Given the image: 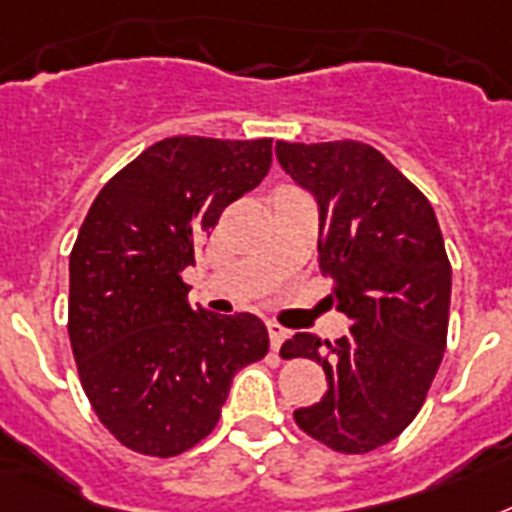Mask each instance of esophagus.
Listing matches in <instances>:
<instances>
[{
  "label": "esophagus",
  "mask_w": 512,
  "mask_h": 512,
  "mask_svg": "<svg viewBox=\"0 0 512 512\" xmlns=\"http://www.w3.org/2000/svg\"><path fill=\"white\" fill-rule=\"evenodd\" d=\"M266 329H269V340H272V348L277 350L282 342H285L287 329L282 327V324H277V322H269V324H266Z\"/></svg>",
  "instance_id": "obj_1"
}]
</instances>
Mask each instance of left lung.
Here are the masks:
<instances>
[{"instance_id":"obj_1","label":"left lung","mask_w":512,"mask_h":512,"mask_svg":"<svg viewBox=\"0 0 512 512\" xmlns=\"http://www.w3.org/2000/svg\"><path fill=\"white\" fill-rule=\"evenodd\" d=\"M277 162L319 206V266L350 332H298L285 358L322 363L327 392L295 424L337 453H371L411 424L447 342L453 269L426 196L361 141H277Z\"/></svg>"}]
</instances>
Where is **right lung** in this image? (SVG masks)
I'll return each mask as SVG.
<instances>
[{
  "instance_id": "add662e5",
  "label": "right lung",
  "mask_w": 512,
  "mask_h": 512,
  "mask_svg": "<svg viewBox=\"0 0 512 512\" xmlns=\"http://www.w3.org/2000/svg\"><path fill=\"white\" fill-rule=\"evenodd\" d=\"M272 138H164L99 190L70 253L67 332L80 384L135 453L172 458L209 437L232 377L261 361L253 314L188 303L185 266L219 214L261 183Z\"/></svg>"
}]
</instances>
